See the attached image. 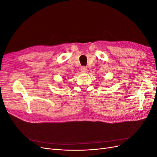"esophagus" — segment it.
I'll return each instance as SVG.
<instances>
[{
  "label": "esophagus",
  "instance_id": "obj_1",
  "mask_svg": "<svg viewBox=\"0 0 157 157\" xmlns=\"http://www.w3.org/2000/svg\"><path fill=\"white\" fill-rule=\"evenodd\" d=\"M87 71V68L86 67H84V66H82V67H81V68H80V71H81L82 73H86Z\"/></svg>",
  "mask_w": 157,
  "mask_h": 157
}]
</instances>
